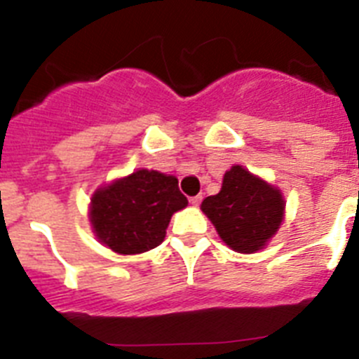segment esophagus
<instances>
[{
	"mask_svg": "<svg viewBox=\"0 0 359 359\" xmlns=\"http://www.w3.org/2000/svg\"><path fill=\"white\" fill-rule=\"evenodd\" d=\"M201 199H203V196L198 194V196H194V198H190V203H192L194 207H199V205H201Z\"/></svg>",
	"mask_w": 359,
	"mask_h": 359,
	"instance_id": "34e87169",
	"label": "esophagus"
}]
</instances>
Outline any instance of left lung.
Here are the masks:
<instances>
[{"instance_id": "left-lung-1", "label": "left lung", "mask_w": 359, "mask_h": 359, "mask_svg": "<svg viewBox=\"0 0 359 359\" xmlns=\"http://www.w3.org/2000/svg\"><path fill=\"white\" fill-rule=\"evenodd\" d=\"M201 208L231 250L253 253L280 226L284 199L277 189L236 165L224 174L221 192L208 196Z\"/></svg>"}]
</instances>
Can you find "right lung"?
I'll use <instances>...</instances> for the list:
<instances>
[{
    "label": "right lung",
    "instance_id": "right-lung-1",
    "mask_svg": "<svg viewBox=\"0 0 359 359\" xmlns=\"http://www.w3.org/2000/svg\"><path fill=\"white\" fill-rule=\"evenodd\" d=\"M187 205L176 177L158 170H136L95 192L91 224L113 252L135 255L161 244L172 214Z\"/></svg>",
    "mask_w": 359,
    "mask_h": 359
}]
</instances>
